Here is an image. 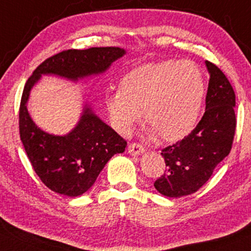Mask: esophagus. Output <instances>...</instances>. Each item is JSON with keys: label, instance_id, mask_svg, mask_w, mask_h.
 <instances>
[{"label": "esophagus", "instance_id": "esophagus-1", "mask_svg": "<svg viewBox=\"0 0 251 251\" xmlns=\"http://www.w3.org/2000/svg\"><path fill=\"white\" fill-rule=\"evenodd\" d=\"M128 153L132 155H139L144 152V146L139 143H132L128 145Z\"/></svg>", "mask_w": 251, "mask_h": 251}]
</instances>
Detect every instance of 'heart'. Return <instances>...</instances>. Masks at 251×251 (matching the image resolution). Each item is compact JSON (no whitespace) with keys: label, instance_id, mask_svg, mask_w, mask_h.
I'll return each mask as SVG.
<instances>
[{"label":"heart","instance_id":"obj_1","mask_svg":"<svg viewBox=\"0 0 251 251\" xmlns=\"http://www.w3.org/2000/svg\"><path fill=\"white\" fill-rule=\"evenodd\" d=\"M204 90L202 71L189 60L150 63L120 79L118 93L106 98V108L120 133H129L143 112L153 133L179 140L194 127Z\"/></svg>","mask_w":251,"mask_h":251}]
</instances>
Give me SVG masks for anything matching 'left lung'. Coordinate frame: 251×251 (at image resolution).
Wrapping results in <instances>:
<instances>
[{"label":"left lung","mask_w":251,"mask_h":251,"mask_svg":"<svg viewBox=\"0 0 251 251\" xmlns=\"http://www.w3.org/2000/svg\"><path fill=\"white\" fill-rule=\"evenodd\" d=\"M206 65L210 79L203 117L187 137L161 150L166 170L155 180L154 187L168 198H180L199 191L229 154L234 141V89L215 64L206 62Z\"/></svg>","instance_id":"1"}]
</instances>
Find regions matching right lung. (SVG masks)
Returning a JSON list of instances; mask_svg holds the SVG:
<instances>
[{
  "label": "right lung",
  "instance_id": "obj_1",
  "mask_svg": "<svg viewBox=\"0 0 251 251\" xmlns=\"http://www.w3.org/2000/svg\"><path fill=\"white\" fill-rule=\"evenodd\" d=\"M124 53L125 50L113 47L64 50L42 62L26 80L20 104V137L35 173L52 192L78 196L89 191L108 160L125 151L127 141L89 107L69 134L45 133L35 125L26 110L30 90L41 75L78 79L100 74Z\"/></svg>",
  "mask_w": 251,
  "mask_h": 251
}]
</instances>
